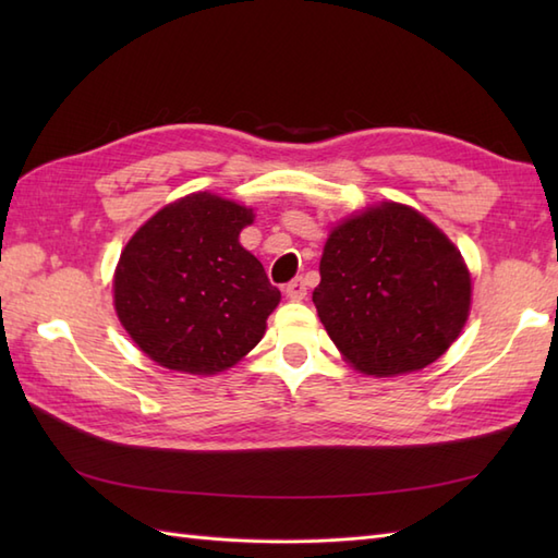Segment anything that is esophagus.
I'll return each mask as SVG.
<instances>
[{"label":"esophagus","instance_id":"esophagus-1","mask_svg":"<svg viewBox=\"0 0 558 558\" xmlns=\"http://www.w3.org/2000/svg\"><path fill=\"white\" fill-rule=\"evenodd\" d=\"M286 294H288V300H292V302H300V300H304V298H306V286H304V280H302V278H294V280H290L288 286H286Z\"/></svg>","mask_w":558,"mask_h":558}]
</instances>
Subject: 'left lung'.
<instances>
[{
    "label": "left lung",
    "mask_w": 558,
    "mask_h": 558,
    "mask_svg": "<svg viewBox=\"0 0 558 558\" xmlns=\"http://www.w3.org/2000/svg\"><path fill=\"white\" fill-rule=\"evenodd\" d=\"M318 318L354 369H424L453 345L470 314V270L453 242L402 204H381L328 234Z\"/></svg>",
    "instance_id": "8db88e82"
}]
</instances>
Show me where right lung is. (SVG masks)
Instances as JSON below:
<instances>
[{"mask_svg": "<svg viewBox=\"0 0 558 558\" xmlns=\"http://www.w3.org/2000/svg\"><path fill=\"white\" fill-rule=\"evenodd\" d=\"M252 222V208L198 192L158 210L129 240L114 270V310L153 362L218 374L264 338L280 290L240 244Z\"/></svg>", "mask_w": 558, "mask_h": 558, "instance_id": "1", "label": "right lung"}]
</instances>
